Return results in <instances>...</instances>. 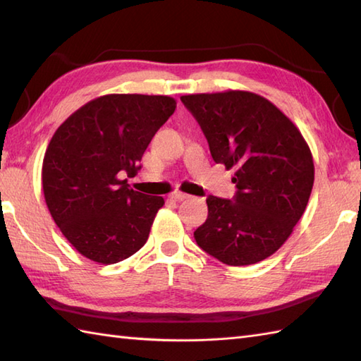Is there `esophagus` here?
<instances>
[{"label": "esophagus", "instance_id": "1", "mask_svg": "<svg viewBox=\"0 0 361 361\" xmlns=\"http://www.w3.org/2000/svg\"><path fill=\"white\" fill-rule=\"evenodd\" d=\"M172 198V200H176V202H180V200H186V198H189V195L188 194H185V192H180V190H175V192H172L171 195H169Z\"/></svg>", "mask_w": 361, "mask_h": 361}]
</instances>
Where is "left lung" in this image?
Instances as JSON below:
<instances>
[{
  "label": "left lung",
  "instance_id": "1",
  "mask_svg": "<svg viewBox=\"0 0 361 361\" xmlns=\"http://www.w3.org/2000/svg\"><path fill=\"white\" fill-rule=\"evenodd\" d=\"M217 164L235 169L233 200L209 195L198 247L233 267L278 251L302 217L315 180L312 152L298 127L268 99L250 91L181 96Z\"/></svg>",
  "mask_w": 361,
  "mask_h": 361
}]
</instances>
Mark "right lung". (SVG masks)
Here are the masks:
<instances>
[{"label": "right lung", "mask_w": 361, "mask_h": 361, "mask_svg": "<svg viewBox=\"0 0 361 361\" xmlns=\"http://www.w3.org/2000/svg\"><path fill=\"white\" fill-rule=\"evenodd\" d=\"M176 109L173 97L106 94L74 111L46 149L43 194L73 247L116 264L144 247L163 197L130 189L152 137Z\"/></svg>", "instance_id": "add662e5"}]
</instances>
